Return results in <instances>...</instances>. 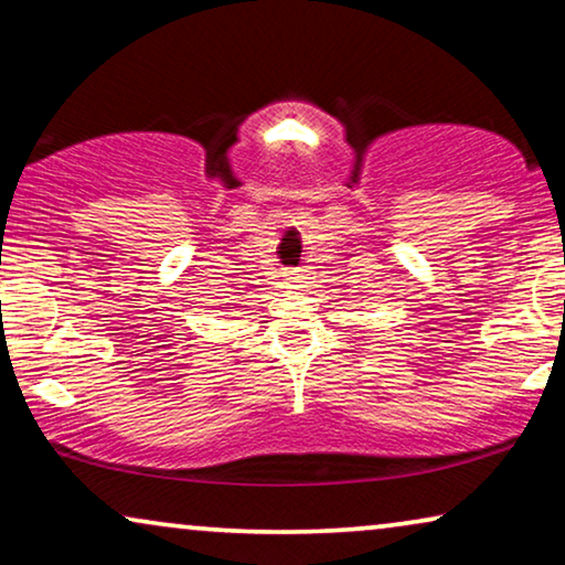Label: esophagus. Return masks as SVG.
<instances>
[{
	"mask_svg": "<svg viewBox=\"0 0 565 565\" xmlns=\"http://www.w3.org/2000/svg\"><path fill=\"white\" fill-rule=\"evenodd\" d=\"M282 277H285V288H298V285L303 282V273H300V269H285Z\"/></svg>",
	"mask_w": 565,
	"mask_h": 565,
	"instance_id": "obj_1",
	"label": "esophagus"
}]
</instances>
